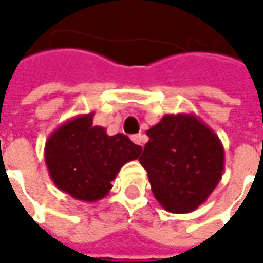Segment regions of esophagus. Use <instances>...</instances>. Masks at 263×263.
Returning a JSON list of instances; mask_svg holds the SVG:
<instances>
[{
	"label": "esophagus",
	"instance_id": "34e87169",
	"mask_svg": "<svg viewBox=\"0 0 263 263\" xmlns=\"http://www.w3.org/2000/svg\"><path fill=\"white\" fill-rule=\"evenodd\" d=\"M131 139H132V142L137 143V145H141V146H143V143H145V141H146L142 134H135V135H132Z\"/></svg>",
	"mask_w": 263,
	"mask_h": 263
}]
</instances>
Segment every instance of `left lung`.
Instances as JSON below:
<instances>
[{
	"label": "left lung",
	"mask_w": 263,
	"mask_h": 263,
	"mask_svg": "<svg viewBox=\"0 0 263 263\" xmlns=\"http://www.w3.org/2000/svg\"><path fill=\"white\" fill-rule=\"evenodd\" d=\"M141 165L155 198L169 213H192L209 198L224 172L220 138L194 114H167L146 131Z\"/></svg>",
	"instance_id": "obj_1"
}]
</instances>
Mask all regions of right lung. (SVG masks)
I'll list each match as a JSON object with an SVG mask.
<instances>
[{"label": "right lung", "mask_w": 263, "mask_h": 263, "mask_svg": "<svg viewBox=\"0 0 263 263\" xmlns=\"http://www.w3.org/2000/svg\"><path fill=\"white\" fill-rule=\"evenodd\" d=\"M92 117L90 112L66 121L45 145V162L54 186L88 203L105 197L121 167L142 152L124 134L109 137L105 128L92 125Z\"/></svg>", "instance_id": "right-lung-1"}]
</instances>
